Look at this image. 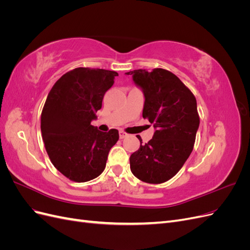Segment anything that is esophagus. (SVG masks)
<instances>
[{"mask_svg":"<svg viewBox=\"0 0 250 250\" xmlns=\"http://www.w3.org/2000/svg\"><path fill=\"white\" fill-rule=\"evenodd\" d=\"M119 135H120V139H125L126 137H128V133H126V132L123 131V130H120Z\"/></svg>","mask_w":250,"mask_h":250,"instance_id":"1","label":"esophagus"}]
</instances>
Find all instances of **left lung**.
<instances>
[{"label": "left lung", "mask_w": 250, "mask_h": 250, "mask_svg": "<svg viewBox=\"0 0 250 250\" xmlns=\"http://www.w3.org/2000/svg\"><path fill=\"white\" fill-rule=\"evenodd\" d=\"M134 84L145 97L143 118L153 124V138L130 155V170L144 183L171 179L190 156L199 127L197 102L193 93L173 73L164 69L134 70Z\"/></svg>", "instance_id": "1"}]
</instances>
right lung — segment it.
Returning <instances> with one entry per match:
<instances>
[{
    "label": "right lung",
    "instance_id": "obj_1",
    "mask_svg": "<svg viewBox=\"0 0 250 250\" xmlns=\"http://www.w3.org/2000/svg\"><path fill=\"white\" fill-rule=\"evenodd\" d=\"M116 76L115 71L77 67L55 82L43 105L41 129L47 153L54 167L76 183L100 175L119 140L117 129L102 132L90 124Z\"/></svg>",
    "mask_w": 250,
    "mask_h": 250
}]
</instances>
